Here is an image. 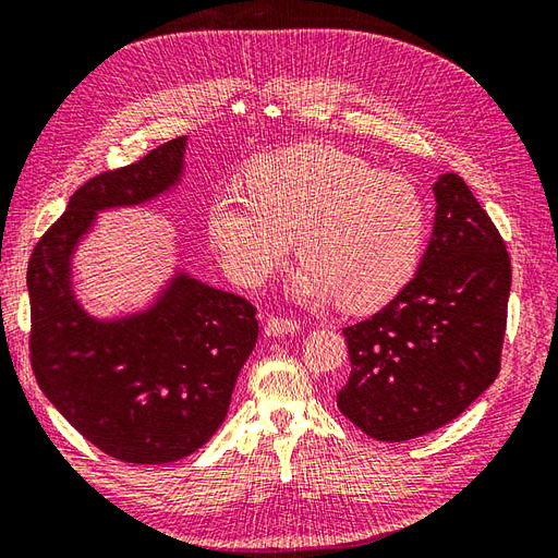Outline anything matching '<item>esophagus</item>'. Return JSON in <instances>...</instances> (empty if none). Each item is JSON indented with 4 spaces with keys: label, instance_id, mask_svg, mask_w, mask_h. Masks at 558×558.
I'll list each match as a JSON object with an SVG mask.
<instances>
[{
    "label": "esophagus",
    "instance_id": "esophagus-1",
    "mask_svg": "<svg viewBox=\"0 0 558 558\" xmlns=\"http://www.w3.org/2000/svg\"><path fill=\"white\" fill-rule=\"evenodd\" d=\"M300 330V324L293 318L283 316H267V332L269 335H293Z\"/></svg>",
    "mask_w": 558,
    "mask_h": 558
}]
</instances>
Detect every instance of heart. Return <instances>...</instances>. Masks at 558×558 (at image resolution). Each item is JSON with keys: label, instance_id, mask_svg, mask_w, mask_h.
Segmentation results:
<instances>
[{"label": "heart", "instance_id": "obj_1", "mask_svg": "<svg viewBox=\"0 0 558 558\" xmlns=\"http://www.w3.org/2000/svg\"><path fill=\"white\" fill-rule=\"evenodd\" d=\"M246 191L218 193L207 209L209 242L240 283L277 275L298 240L305 260L291 295L359 312L393 300L424 258V195L342 148L307 142L263 156L246 172Z\"/></svg>", "mask_w": 558, "mask_h": 558}]
</instances>
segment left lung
<instances>
[{
    "label": "left lung",
    "mask_w": 558,
    "mask_h": 558,
    "mask_svg": "<svg viewBox=\"0 0 558 558\" xmlns=\"http://www.w3.org/2000/svg\"><path fill=\"white\" fill-rule=\"evenodd\" d=\"M433 195V234L414 279L344 328L351 375L337 408L381 442L449 424L500 369L512 286L505 242L459 174L437 177Z\"/></svg>",
    "instance_id": "1"
}]
</instances>
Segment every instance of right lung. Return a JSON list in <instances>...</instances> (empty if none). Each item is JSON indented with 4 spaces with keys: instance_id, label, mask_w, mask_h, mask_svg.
I'll return each mask as SVG.
<instances>
[{
    "instance_id": "add662e5",
    "label": "right lung",
    "mask_w": 558,
    "mask_h": 558,
    "mask_svg": "<svg viewBox=\"0 0 558 558\" xmlns=\"http://www.w3.org/2000/svg\"><path fill=\"white\" fill-rule=\"evenodd\" d=\"M179 137L72 195L32 251V369L44 396L105 453L125 463L185 459L223 424L258 340L256 307L177 267L144 307L95 316L74 283V256L99 214L146 207L179 191Z\"/></svg>"
}]
</instances>
